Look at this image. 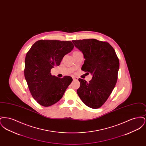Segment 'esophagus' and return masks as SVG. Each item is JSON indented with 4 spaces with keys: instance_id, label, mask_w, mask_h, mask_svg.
<instances>
[{
    "instance_id": "34e87169",
    "label": "esophagus",
    "mask_w": 146,
    "mask_h": 146,
    "mask_svg": "<svg viewBox=\"0 0 146 146\" xmlns=\"http://www.w3.org/2000/svg\"><path fill=\"white\" fill-rule=\"evenodd\" d=\"M72 78H73V80H78V78H77V77H76V76H73Z\"/></svg>"
}]
</instances>
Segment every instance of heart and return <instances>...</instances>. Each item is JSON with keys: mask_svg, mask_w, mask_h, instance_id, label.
<instances>
[{"mask_svg": "<svg viewBox=\"0 0 146 146\" xmlns=\"http://www.w3.org/2000/svg\"><path fill=\"white\" fill-rule=\"evenodd\" d=\"M80 51H75L74 52H73V55L74 54H77V53H78V52H79Z\"/></svg>", "mask_w": 146, "mask_h": 146, "instance_id": "heart-1", "label": "heart"}]
</instances>
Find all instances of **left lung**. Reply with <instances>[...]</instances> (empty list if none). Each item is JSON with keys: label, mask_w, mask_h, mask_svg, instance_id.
Here are the masks:
<instances>
[{"label": "left lung", "mask_w": 146, "mask_h": 146, "mask_svg": "<svg viewBox=\"0 0 146 146\" xmlns=\"http://www.w3.org/2000/svg\"><path fill=\"white\" fill-rule=\"evenodd\" d=\"M83 53L85 61L82 70L93 74L88 83L79 78L76 92L89 107L100 108L107 100L118 79L119 61L114 49L107 42L95 39L72 40Z\"/></svg>", "instance_id": "obj_1"}]
</instances>
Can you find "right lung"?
<instances>
[{
  "mask_svg": "<svg viewBox=\"0 0 146 146\" xmlns=\"http://www.w3.org/2000/svg\"><path fill=\"white\" fill-rule=\"evenodd\" d=\"M73 48L70 41L42 39L35 42L27 52L24 75L32 97L42 106L57 102L72 83V77L52 76L50 70L58 66L64 56Z\"/></svg>",
  "mask_w": 146,
  "mask_h": 146,
  "instance_id": "add662e5",
  "label": "right lung"
}]
</instances>
